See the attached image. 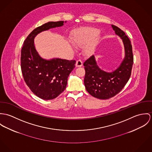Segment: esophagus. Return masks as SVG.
I'll return each mask as SVG.
<instances>
[{"label": "esophagus", "instance_id": "34e87169", "mask_svg": "<svg viewBox=\"0 0 152 152\" xmlns=\"http://www.w3.org/2000/svg\"><path fill=\"white\" fill-rule=\"evenodd\" d=\"M83 65V62L81 59H78L76 62V67H80Z\"/></svg>", "mask_w": 152, "mask_h": 152}]
</instances>
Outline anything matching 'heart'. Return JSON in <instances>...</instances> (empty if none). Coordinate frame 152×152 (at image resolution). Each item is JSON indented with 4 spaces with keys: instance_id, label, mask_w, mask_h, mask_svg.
Returning <instances> with one entry per match:
<instances>
[{
    "instance_id": "b5f03b06",
    "label": "heart",
    "mask_w": 152,
    "mask_h": 152,
    "mask_svg": "<svg viewBox=\"0 0 152 152\" xmlns=\"http://www.w3.org/2000/svg\"><path fill=\"white\" fill-rule=\"evenodd\" d=\"M100 31L96 28H85L81 30L73 35L72 41L73 44L77 47L82 48L86 45L84 52L87 54L92 52L94 48V40L99 35Z\"/></svg>"
}]
</instances>
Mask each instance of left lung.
Instances as JSON below:
<instances>
[{
  "instance_id": "1",
  "label": "left lung",
  "mask_w": 152,
  "mask_h": 152,
  "mask_svg": "<svg viewBox=\"0 0 152 152\" xmlns=\"http://www.w3.org/2000/svg\"><path fill=\"white\" fill-rule=\"evenodd\" d=\"M113 30L123 41L125 57L120 66L108 73L101 70L97 65L93 55L83 64L85 69L84 83L88 93L96 98L105 100L115 96L124 87L129 80L134 64V55L131 41L118 27L112 25Z\"/></svg>"
}]
</instances>
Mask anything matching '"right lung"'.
<instances>
[{"mask_svg": "<svg viewBox=\"0 0 152 152\" xmlns=\"http://www.w3.org/2000/svg\"><path fill=\"white\" fill-rule=\"evenodd\" d=\"M64 25V21H50L39 26L25 39L21 51V69L24 80L31 91L43 100L57 97L66 88L75 60L41 58L34 45V37L41 32Z\"/></svg>", "mask_w": 152, "mask_h": 152, "instance_id": "add662e5", "label": "right lung"}]
</instances>
